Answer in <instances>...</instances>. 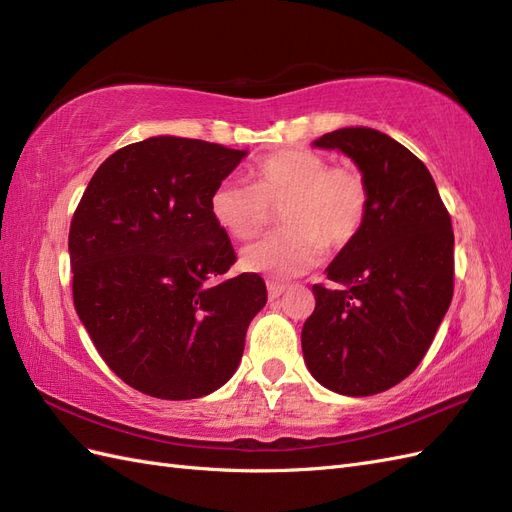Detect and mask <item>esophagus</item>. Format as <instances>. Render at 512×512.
I'll return each instance as SVG.
<instances>
[{"label":"esophagus","mask_w":512,"mask_h":512,"mask_svg":"<svg viewBox=\"0 0 512 512\" xmlns=\"http://www.w3.org/2000/svg\"><path fill=\"white\" fill-rule=\"evenodd\" d=\"M267 290H269V299L273 301V299L280 297V294L286 290V286L280 284V282H267Z\"/></svg>","instance_id":"1"}]
</instances>
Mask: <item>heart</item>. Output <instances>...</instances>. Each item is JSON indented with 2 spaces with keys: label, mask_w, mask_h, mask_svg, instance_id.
Here are the masks:
<instances>
[{
  "label": "heart",
  "mask_w": 512,
  "mask_h": 512,
  "mask_svg": "<svg viewBox=\"0 0 512 512\" xmlns=\"http://www.w3.org/2000/svg\"><path fill=\"white\" fill-rule=\"evenodd\" d=\"M282 207L284 228L250 243L245 269L294 277L314 269L324 250H344L367 220L369 185L354 164H329L312 149H284L252 168V183L224 179L211 194V215L230 237L250 239Z\"/></svg>",
  "instance_id": "obj_1"
}]
</instances>
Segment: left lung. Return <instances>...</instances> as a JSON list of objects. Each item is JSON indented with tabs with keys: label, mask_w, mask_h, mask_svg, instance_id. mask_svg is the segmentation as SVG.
<instances>
[{
	"label": "left lung",
	"mask_w": 512,
	"mask_h": 512,
	"mask_svg": "<svg viewBox=\"0 0 512 512\" xmlns=\"http://www.w3.org/2000/svg\"><path fill=\"white\" fill-rule=\"evenodd\" d=\"M342 149L369 185L367 220L314 284L301 346L312 376L348 397H369L423 361L453 299L455 235L436 183L412 151L371 128L314 143Z\"/></svg>",
	"instance_id": "1"
}]
</instances>
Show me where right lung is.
Returning a JSON list of instances; mask_svg holds the SVG:
<instances>
[{"instance_id": "obj_1", "label": "right lung", "mask_w": 512, "mask_h": 512, "mask_svg": "<svg viewBox=\"0 0 512 512\" xmlns=\"http://www.w3.org/2000/svg\"><path fill=\"white\" fill-rule=\"evenodd\" d=\"M243 158L198 138L153 136L106 158L74 211L76 314L104 363L145 395L220 389L267 303L258 273L226 277L237 254L209 207Z\"/></svg>"}]
</instances>
